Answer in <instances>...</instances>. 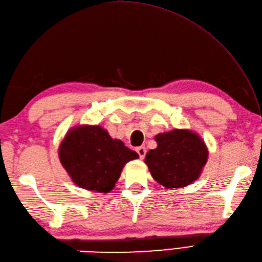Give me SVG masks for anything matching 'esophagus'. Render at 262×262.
Listing matches in <instances>:
<instances>
[{"label": "esophagus", "instance_id": "1", "mask_svg": "<svg viewBox=\"0 0 262 262\" xmlns=\"http://www.w3.org/2000/svg\"><path fill=\"white\" fill-rule=\"evenodd\" d=\"M136 151H137L138 155H140L141 159L145 158V154H146V148H145V147H144V146H140V147L136 148Z\"/></svg>", "mask_w": 262, "mask_h": 262}]
</instances>
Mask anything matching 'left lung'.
I'll use <instances>...</instances> for the list:
<instances>
[{"label":"left lung","mask_w":262,"mask_h":262,"mask_svg":"<svg viewBox=\"0 0 262 262\" xmlns=\"http://www.w3.org/2000/svg\"><path fill=\"white\" fill-rule=\"evenodd\" d=\"M157 148L144 162L153 179L165 189H178L199 179L208 160V147L197 132L186 128L155 135Z\"/></svg>","instance_id":"8db88e82"}]
</instances>
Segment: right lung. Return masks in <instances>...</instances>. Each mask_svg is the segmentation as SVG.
Masks as SVG:
<instances>
[{
	"instance_id": "1",
	"label": "right lung",
	"mask_w": 262,
	"mask_h": 262,
	"mask_svg": "<svg viewBox=\"0 0 262 262\" xmlns=\"http://www.w3.org/2000/svg\"><path fill=\"white\" fill-rule=\"evenodd\" d=\"M58 159L77 187L107 193L115 188L126 163L138 159V154L111 138L103 127L84 124L66 132Z\"/></svg>"
}]
</instances>
